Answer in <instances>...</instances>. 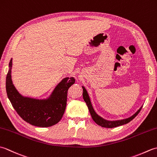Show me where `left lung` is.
<instances>
[{
    "label": "left lung",
    "mask_w": 157,
    "mask_h": 157,
    "mask_svg": "<svg viewBox=\"0 0 157 157\" xmlns=\"http://www.w3.org/2000/svg\"><path fill=\"white\" fill-rule=\"evenodd\" d=\"M83 89V98H84V101L86 102V105L88 106V108L89 109V111L90 113V115L92 116V119L94 120V122L98 124V125L103 127V128H116V127L122 125L124 124H127V123L130 122L132 119H134L136 115H137L138 113L140 111V110L142 108V105L140 106L137 111H136L134 115L130 116L129 117L123 119H119V120H115V121H109V120H106L104 118H102V117L99 116L97 113H96L94 111V108H93L90 98L88 93L86 90V89L84 86H82Z\"/></svg>",
    "instance_id": "8db88e82"
}]
</instances>
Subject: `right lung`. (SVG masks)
I'll return each instance as SVG.
<instances>
[{"label":"right lung","mask_w":157,"mask_h":157,"mask_svg":"<svg viewBox=\"0 0 157 157\" xmlns=\"http://www.w3.org/2000/svg\"><path fill=\"white\" fill-rule=\"evenodd\" d=\"M13 60L9 65L6 78V90L8 98L19 115L32 125L46 128L55 125L64 114L69 88L75 82L73 77H66L55 86L46 98H35L23 96L12 81Z\"/></svg>","instance_id":"obj_1"}]
</instances>
